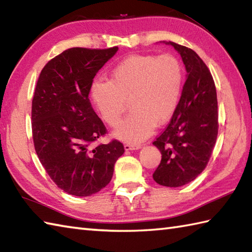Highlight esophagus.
I'll return each instance as SVG.
<instances>
[{"instance_id": "34e87169", "label": "esophagus", "mask_w": 252, "mask_h": 252, "mask_svg": "<svg viewBox=\"0 0 252 252\" xmlns=\"http://www.w3.org/2000/svg\"><path fill=\"white\" fill-rule=\"evenodd\" d=\"M142 145L141 144H125V149L126 151H136V149H141Z\"/></svg>"}]
</instances>
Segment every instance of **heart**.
<instances>
[{
	"instance_id": "b5f03b06",
	"label": "heart",
	"mask_w": 252,
	"mask_h": 252,
	"mask_svg": "<svg viewBox=\"0 0 252 252\" xmlns=\"http://www.w3.org/2000/svg\"><path fill=\"white\" fill-rule=\"evenodd\" d=\"M182 85L183 69L173 55H134L118 63L110 80H95L91 97L110 126L119 123L130 99L132 111L114 135L127 143H140L152 134L156 123L163 125L173 116Z\"/></svg>"
}]
</instances>
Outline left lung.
Instances as JSON below:
<instances>
[{
	"mask_svg": "<svg viewBox=\"0 0 252 252\" xmlns=\"http://www.w3.org/2000/svg\"><path fill=\"white\" fill-rule=\"evenodd\" d=\"M186 69V81L170 123L153 143L161 161L153 174L156 183L180 187L199 175L210 159L218 136V99L215 81L206 63L189 47L174 42Z\"/></svg>",
	"mask_w": 252,
	"mask_h": 252,
	"instance_id": "8db88e82",
	"label": "left lung"
}]
</instances>
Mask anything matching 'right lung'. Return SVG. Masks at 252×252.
<instances>
[{
	"instance_id": "add662e5",
	"label": "right lung",
	"mask_w": 252,
	"mask_h": 252,
	"mask_svg": "<svg viewBox=\"0 0 252 252\" xmlns=\"http://www.w3.org/2000/svg\"><path fill=\"white\" fill-rule=\"evenodd\" d=\"M117 51L68 49L47 63L37 79L31 111L35 152L55 184L73 196L104 189L125 153L116 140L92 146L106 127L90 103L91 85Z\"/></svg>"
}]
</instances>
